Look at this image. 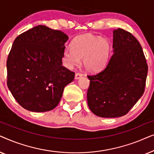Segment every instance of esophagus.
Segmentation results:
<instances>
[{"instance_id": "1", "label": "esophagus", "mask_w": 154, "mask_h": 154, "mask_svg": "<svg viewBox=\"0 0 154 154\" xmlns=\"http://www.w3.org/2000/svg\"><path fill=\"white\" fill-rule=\"evenodd\" d=\"M82 75L81 73H75V80H78V79H81V78L82 77Z\"/></svg>"}]
</instances>
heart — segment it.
Masks as SVG:
<instances>
[{"instance_id": "heart-1", "label": "heart", "mask_w": 154, "mask_h": 154, "mask_svg": "<svg viewBox=\"0 0 154 154\" xmlns=\"http://www.w3.org/2000/svg\"><path fill=\"white\" fill-rule=\"evenodd\" d=\"M71 50H65L63 61L68 68H73L82 63L86 70L97 72L104 68L110 54V44L100 36L85 34L75 38L71 44Z\"/></svg>"}]
</instances>
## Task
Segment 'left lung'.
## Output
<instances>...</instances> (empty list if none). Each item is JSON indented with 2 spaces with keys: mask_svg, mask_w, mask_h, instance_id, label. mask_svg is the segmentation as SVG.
Masks as SVG:
<instances>
[{
  "mask_svg": "<svg viewBox=\"0 0 154 154\" xmlns=\"http://www.w3.org/2000/svg\"><path fill=\"white\" fill-rule=\"evenodd\" d=\"M113 54L100 73L88 75V106L102 118L128 113L144 94L148 72L142 46L128 31H113Z\"/></svg>",
  "mask_w": 154,
  "mask_h": 154,
  "instance_id": "obj_1",
  "label": "left lung"
}]
</instances>
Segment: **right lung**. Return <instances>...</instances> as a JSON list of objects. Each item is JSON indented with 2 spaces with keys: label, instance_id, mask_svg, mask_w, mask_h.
Wrapping results in <instances>:
<instances>
[{
  "label": "right lung",
  "instance_id": "add662e5",
  "mask_svg": "<svg viewBox=\"0 0 154 154\" xmlns=\"http://www.w3.org/2000/svg\"><path fill=\"white\" fill-rule=\"evenodd\" d=\"M68 39L62 31L38 25L14 41L7 60V85L24 109L45 112L58 105L75 76L62 65Z\"/></svg>",
  "mask_w": 154,
  "mask_h": 154
}]
</instances>
